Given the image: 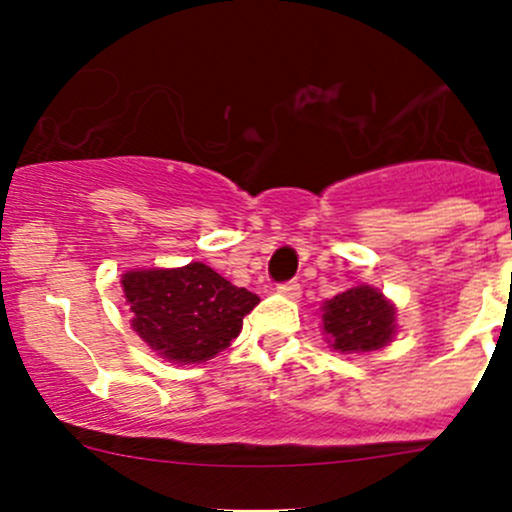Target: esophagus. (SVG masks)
Listing matches in <instances>:
<instances>
[{
	"label": "esophagus",
	"instance_id": "esophagus-1",
	"mask_svg": "<svg viewBox=\"0 0 512 512\" xmlns=\"http://www.w3.org/2000/svg\"><path fill=\"white\" fill-rule=\"evenodd\" d=\"M277 292H280L282 297H287V299H299V294H302V287H299L297 282H282V285L277 287Z\"/></svg>",
	"mask_w": 512,
	"mask_h": 512
}]
</instances>
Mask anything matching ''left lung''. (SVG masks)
Returning a JSON list of instances; mask_svg holds the SVG:
<instances>
[{"label":"left lung","instance_id":"left-lung-1","mask_svg":"<svg viewBox=\"0 0 512 512\" xmlns=\"http://www.w3.org/2000/svg\"><path fill=\"white\" fill-rule=\"evenodd\" d=\"M322 327L337 352H376L394 339L396 307L376 287L359 285L324 302Z\"/></svg>","mask_w":512,"mask_h":512}]
</instances>
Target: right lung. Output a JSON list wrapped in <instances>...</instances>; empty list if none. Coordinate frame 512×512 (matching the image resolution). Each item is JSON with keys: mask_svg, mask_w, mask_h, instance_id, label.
Listing matches in <instances>:
<instances>
[{"mask_svg": "<svg viewBox=\"0 0 512 512\" xmlns=\"http://www.w3.org/2000/svg\"><path fill=\"white\" fill-rule=\"evenodd\" d=\"M131 327L148 347L175 364H203L240 334L260 297L235 287L203 262L173 270H131L121 277Z\"/></svg>", "mask_w": 512, "mask_h": 512, "instance_id": "right-lung-1", "label": "right lung"}]
</instances>
